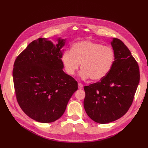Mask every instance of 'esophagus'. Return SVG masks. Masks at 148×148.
Wrapping results in <instances>:
<instances>
[{"label": "esophagus", "mask_w": 148, "mask_h": 148, "mask_svg": "<svg viewBox=\"0 0 148 148\" xmlns=\"http://www.w3.org/2000/svg\"><path fill=\"white\" fill-rule=\"evenodd\" d=\"M83 85L81 83H78V89H83Z\"/></svg>", "instance_id": "esophagus-1"}]
</instances>
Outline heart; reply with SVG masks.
<instances>
[{
	"label": "heart",
	"instance_id": "1",
	"mask_svg": "<svg viewBox=\"0 0 148 148\" xmlns=\"http://www.w3.org/2000/svg\"><path fill=\"white\" fill-rule=\"evenodd\" d=\"M114 61L112 49L88 40L73 44L71 51H65L62 56L67 74L73 75L81 64L80 77L84 79L90 78L95 82L100 81L108 75Z\"/></svg>",
	"mask_w": 148,
	"mask_h": 148
}]
</instances>
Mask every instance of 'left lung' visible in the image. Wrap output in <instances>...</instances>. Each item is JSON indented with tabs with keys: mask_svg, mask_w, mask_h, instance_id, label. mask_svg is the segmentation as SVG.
<instances>
[{
	"mask_svg": "<svg viewBox=\"0 0 148 148\" xmlns=\"http://www.w3.org/2000/svg\"><path fill=\"white\" fill-rule=\"evenodd\" d=\"M111 46L115 61L110 72L100 82L84 87L85 111L101 124L114 122L127 113L140 82L139 66L128 48L117 38H113Z\"/></svg>",
	"mask_w": 148,
	"mask_h": 148,
	"instance_id": "obj_1",
	"label": "left lung"
}]
</instances>
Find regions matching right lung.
Instances as JSON below:
<instances>
[{
  "mask_svg": "<svg viewBox=\"0 0 148 148\" xmlns=\"http://www.w3.org/2000/svg\"><path fill=\"white\" fill-rule=\"evenodd\" d=\"M56 45L46 38L31 42L17 57L13 70L16 99L28 117L51 123L64 114L78 89V83L66 74L62 62L65 39Z\"/></svg>",
  "mask_w": 148,
  "mask_h": 148,
  "instance_id": "add662e5",
  "label": "right lung"
}]
</instances>
